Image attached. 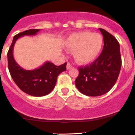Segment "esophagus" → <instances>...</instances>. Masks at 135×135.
<instances>
[{
	"mask_svg": "<svg viewBox=\"0 0 135 135\" xmlns=\"http://www.w3.org/2000/svg\"><path fill=\"white\" fill-rule=\"evenodd\" d=\"M71 68H72V65L70 63H68V64H67V70H70Z\"/></svg>",
	"mask_w": 135,
	"mask_h": 135,
	"instance_id": "1",
	"label": "esophagus"
}]
</instances>
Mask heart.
<instances>
[{"label": "heart", "mask_w": 135, "mask_h": 135, "mask_svg": "<svg viewBox=\"0 0 135 135\" xmlns=\"http://www.w3.org/2000/svg\"><path fill=\"white\" fill-rule=\"evenodd\" d=\"M65 47L74 51V59L78 63L86 64L97 59L103 45V36L89 31L77 32L70 36L65 42Z\"/></svg>", "instance_id": "obj_1"}]
</instances>
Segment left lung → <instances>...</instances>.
<instances>
[{
	"mask_svg": "<svg viewBox=\"0 0 135 135\" xmlns=\"http://www.w3.org/2000/svg\"><path fill=\"white\" fill-rule=\"evenodd\" d=\"M103 34V51L90 65L79 67V75L75 81L76 88L86 96H101L114 86L122 65L120 45L113 35L99 28Z\"/></svg>",
	"mask_w": 135,
	"mask_h": 135,
	"instance_id": "8db88e82",
	"label": "left lung"
}]
</instances>
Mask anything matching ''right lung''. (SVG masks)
<instances>
[{
    "label": "right lung",
    "instance_id": "add662e5",
    "mask_svg": "<svg viewBox=\"0 0 135 135\" xmlns=\"http://www.w3.org/2000/svg\"><path fill=\"white\" fill-rule=\"evenodd\" d=\"M39 31L38 29H31L15 35L7 53L8 68L13 81L22 91L34 97H42L49 94L55 86L57 76L66 70L67 64L65 63L57 66L47 61L39 68L26 70L17 64L13 55L16 40L23 36L36 35Z\"/></svg>",
    "mask_w": 135,
    "mask_h": 135
}]
</instances>
